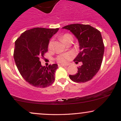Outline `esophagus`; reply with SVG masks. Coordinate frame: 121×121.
<instances>
[{
    "label": "esophagus",
    "instance_id": "esophagus-1",
    "mask_svg": "<svg viewBox=\"0 0 121 121\" xmlns=\"http://www.w3.org/2000/svg\"><path fill=\"white\" fill-rule=\"evenodd\" d=\"M59 66H68L67 65H64V64H59Z\"/></svg>",
    "mask_w": 121,
    "mask_h": 121
}]
</instances>
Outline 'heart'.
Wrapping results in <instances>:
<instances>
[{"label": "heart", "instance_id": "b5f03b06", "mask_svg": "<svg viewBox=\"0 0 121 121\" xmlns=\"http://www.w3.org/2000/svg\"><path fill=\"white\" fill-rule=\"evenodd\" d=\"M70 39H73V37H72V36L69 34H65L63 36H62L61 37V40L64 43L65 42V41ZM52 44L53 41L52 40H51L49 42V44H48V48H49V49H51V48H52ZM70 57V56L69 54H62V55H60V56L57 57V61L59 62H60V63L65 64L68 62V61L69 60Z\"/></svg>", "mask_w": 121, "mask_h": 121}]
</instances>
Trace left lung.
Wrapping results in <instances>:
<instances>
[{
	"instance_id": "obj_1",
	"label": "left lung",
	"mask_w": 121,
	"mask_h": 121,
	"mask_svg": "<svg viewBox=\"0 0 121 121\" xmlns=\"http://www.w3.org/2000/svg\"><path fill=\"white\" fill-rule=\"evenodd\" d=\"M74 35L78 40L80 52L74 59L76 63L82 62L78 73L69 75L76 82H85L91 80L100 69L104 53V44L101 32L90 25L73 24L62 27Z\"/></svg>"
}]
</instances>
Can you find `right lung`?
I'll return each instance as SVG.
<instances>
[{
  "label": "right lung",
  "instance_id": "obj_1",
  "mask_svg": "<svg viewBox=\"0 0 121 121\" xmlns=\"http://www.w3.org/2000/svg\"><path fill=\"white\" fill-rule=\"evenodd\" d=\"M59 28H34L26 30L15 41L13 57L20 74L34 86L46 87L55 81L56 64L42 66L40 59L48 51V44Z\"/></svg>",
  "mask_w": 121,
  "mask_h": 121
}]
</instances>
